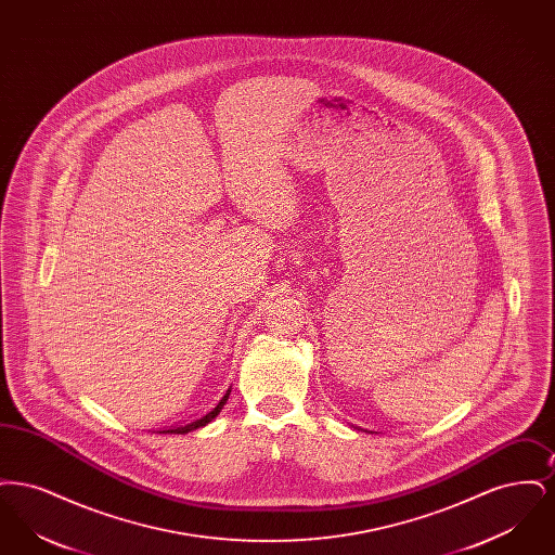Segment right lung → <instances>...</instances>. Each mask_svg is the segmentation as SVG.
Here are the masks:
<instances>
[{
  "label": "right lung",
  "mask_w": 555,
  "mask_h": 555,
  "mask_svg": "<svg viewBox=\"0 0 555 555\" xmlns=\"http://www.w3.org/2000/svg\"><path fill=\"white\" fill-rule=\"evenodd\" d=\"M229 393H231V389H227V393L220 397L204 416H199V418H195V421H191V423L179 424L177 428H168V430H164V433H170V435H185L189 430H195V428H199V426H206V424L211 423V421L220 414V410L224 408V403H227V399H229Z\"/></svg>",
  "instance_id": "obj_1"
}]
</instances>
